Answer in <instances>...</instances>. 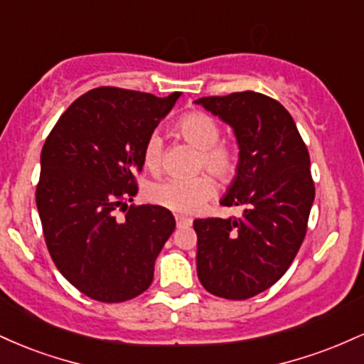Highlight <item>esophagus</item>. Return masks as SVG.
I'll return each instance as SVG.
<instances>
[{
    "label": "esophagus",
    "instance_id": "1",
    "mask_svg": "<svg viewBox=\"0 0 364 364\" xmlns=\"http://www.w3.org/2000/svg\"><path fill=\"white\" fill-rule=\"evenodd\" d=\"M176 224L178 228H188V225H191V219L186 215H176Z\"/></svg>",
    "mask_w": 364,
    "mask_h": 364
}]
</instances>
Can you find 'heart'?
Returning <instances> with one entry per match:
<instances>
[{
    "instance_id": "heart-1",
    "label": "heart",
    "mask_w": 364,
    "mask_h": 364,
    "mask_svg": "<svg viewBox=\"0 0 364 364\" xmlns=\"http://www.w3.org/2000/svg\"><path fill=\"white\" fill-rule=\"evenodd\" d=\"M176 132L181 139L200 150V168H205L219 181H229L237 168V152L228 144H219L220 127L207 112L191 111L183 114L176 123ZM162 140L159 135H150L144 147V164L150 171L161 166ZM215 193L214 181L207 174L179 179L169 178L149 188V200L157 205L181 214H195L205 205Z\"/></svg>"
}]
</instances>
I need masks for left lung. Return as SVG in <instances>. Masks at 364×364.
Instances as JSON below:
<instances>
[{"mask_svg":"<svg viewBox=\"0 0 364 364\" xmlns=\"http://www.w3.org/2000/svg\"><path fill=\"white\" fill-rule=\"evenodd\" d=\"M195 104L235 132L236 176L220 205L243 208L241 217L193 220L196 274L219 298H253L286 274L306 235L310 154L286 107L267 95L246 90Z\"/></svg>","mask_w":364,"mask_h":364,"instance_id":"1","label":"left lung"}]
</instances>
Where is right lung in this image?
Instances as JSON below:
<instances>
[{"label":"right lung","instance_id":"1","mask_svg":"<svg viewBox=\"0 0 364 364\" xmlns=\"http://www.w3.org/2000/svg\"><path fill=\"white\" fill-rule=\"evenodd\" d=\"M99 87L78 97L54 124L41 152L36 191L43 231L63 277L95 301L136 298L176 220L161 205L114 210L136 195L145 141L179 99Z\"/></svg>","mask_w":364,"mask_h":364}]
</instances>
